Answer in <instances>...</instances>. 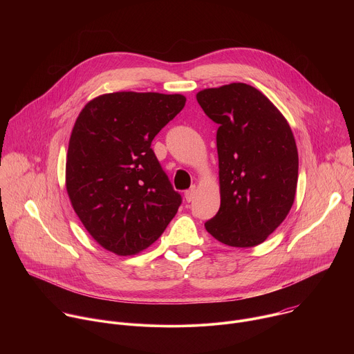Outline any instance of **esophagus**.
<instances>
[{
  "label": "esophagus",
  "mask_w": 354,
  "mask_h": 354,
  "mask_svg": "<svg viewBox=\"0 0 354 354\" xmlns=\"http://www.w3.org/2000/svg\"><path fill=\"white\" fill-rule=\"evenodd\" d=\"M194 193H196V187H194V186L190 187L189 190H186V192H185V198H186V201H192L193 197H194Z\"/></svg>",
  "instance_id": "obj_1"
}]
</instances>
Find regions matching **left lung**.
Wrapping results in <instances>:
<instances>
[{"mask_svg":"<svg viewBox=\"0 0 354 354\" xmlns=\"http://www.w3.org/2000/svg\"><path fill=\"white\" fill-rule=\"evenodd\" d=\"M196 97L218 124L221 205L205 227L228 246L259 245L294 203L298 153L292 131L279 109L250 85L209 88Z\"/></svg>","mask_w":354,"mask_h":354,"instance_id":"left-lung-1","label":"left lung"}]
</instances>
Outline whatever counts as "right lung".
I'll use <instances>...</instances> for the list:
<instances>
[{"label": "right lung", "mask_w": 354, "mask_h": 354, "mask_svg": "<svg viewBox=\"0 0 354 354\" xmlns=\"http://www.w3.org/2000/svg\"><path fill=\"white\" fill-rule=\"evenodd\" d=\"M185 102L179 93L113 92L92 99L77 118L67 193L91 236L116 255L156 242L182 203L151 142Z\"/></svg>", "instance_id": "obj_1"}]
</instances>
